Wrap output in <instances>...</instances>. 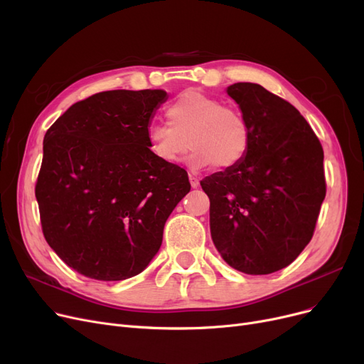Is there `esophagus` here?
I'll return each instance as SVG.
<instances>
[{
  "label": "esophagus",
  "mask_w": 364,
  "mask_h": 364,
  "mask_svg": "<svg viewBox=\"0 0 364 364\" xmlns=\"http://www.w3.org/2000/svg\"><path fill=\"white\" fill-rule=\"evenodd\" d=\"M188 180H191V186H192L193 188L199 187V180H198V177L193 176V173H188Z\"/></svg>",
  "instance_id": "1"
}]
</instances>
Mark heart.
Returning a JSON list of instances; mask_svg holds the SVG:
<instances>
[{"label": "heart", "mask_w": 364, "mask_h": 364, "mask_svg": "<svg viewBox=\"0 0 364 364\" xmlns=\"http://www.w3.org/2000/svg\"><path fill=\"white\" fill-rule=\"evenodd\" d=\"M168 124L151 123L147 144L151 156L164 165H176L193 147L188 165L202 169L215 165L233 168L244 161L251 146V129L238 108L199 90L180 93L166 108Z\"/></svg>", "instance_id": "heart-1"}]
</instances>
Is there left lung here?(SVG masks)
Wrapping results in <instances>:
<instances>
[{"label": "left lung", "mask_w": 364, "mask_h": 364, "mask_svg": "<svg viewBox=\"0 0 364 364\" xmlns=\"http://www.w3.org/2000/svg\"><path fill=\"white\" fill-rule=\"evenodd\" d=\"M228 93L250 123L244 161L200 181L215 248L233 269L266 275L309 244L326 196L324 151L297 109L256 83Z\"/></svg>", "instance_id": "1"}]
</instances>
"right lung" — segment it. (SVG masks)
<instances>
[{
	"mask_svg": "<svg viewBox=\"0 0 364 364\" xmlns=\"http://www.w3.org/2000/svg\"><path fill=\"white\" fill-rule=\"evenodd\" d=\"M165 100L162 89L100 92L46 132L36 183L41 229L78 274L120 281L143 272L191 191L183 168L149 150L150 119Z\"/></svg>",
	"mask_w": 364,
	"mask_h": 364,
	"instance_id": "obj_1",
	"label": "right lung"
}]
</instances>
